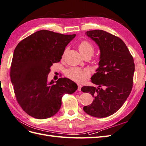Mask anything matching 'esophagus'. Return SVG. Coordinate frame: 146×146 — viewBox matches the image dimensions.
<instances>
[{
  "instance_id": "esophagus-1",
  "label": "esophagus",
  "mask_w": 146,
  "mask_h": 146,
  "mask_svg": "<svg viewBox=\"0 0 146 146\" xmlns=\"http://www.w3.org/2000/svg\"><path fill=\"white\" fill-rule=\"evenodd\" d=\"M78 91H81V85H80V84H78Z\"/></svg>"
}]
</instances>
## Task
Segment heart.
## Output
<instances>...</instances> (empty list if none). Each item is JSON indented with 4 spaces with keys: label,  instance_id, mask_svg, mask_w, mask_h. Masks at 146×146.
I'll return each mask as SVG.
<instances>
[{
    "label": "heart",
    "instance_id": "obj_1",
    "mask_svg": "<svg viewBox=\"0 0 146 146\" xmlns=\"http://www.w3.org/2000/svg\"><path fill=\"white\" fill-rule=\"evenodd\" d=\"M78 49L83 57L86 56H90L91 57L94 52L93 45L89 41L86 40L81 41L78 46ZM65 74L71 80L78 83H81L89 77L90 72L89 70L86 69L73 67L66 70Z\"/></svg>",
    "mask_w": 146,
    "mask_h": 146
}]
</instances>
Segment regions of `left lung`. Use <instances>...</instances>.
I'll return each instance as SVG.
<instances>
[{
	"mask_svg": "<svg viewBox=\"0 0 146 146\" xmlns=\"http://www.w3.org/2000/svg\"><path fill=\"white\" fill-rule=\"evenodd\" d=\"M86 34L100 50L99 67L91 78L98 85L83 86L81 91L94 98L83 110L95 117H108L117 111L130 95L135 72L134 60L126 44L119 37L102 30L89 31Z\"/></svg>",
	"mask_w": 146,
	"mask_h": 146,
	"instance_id": "obj_1",
	"label": "left lung"
}]
</instances>
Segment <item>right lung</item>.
<instances>
[{"label":"right lung","mask_w":146,"mask_h":146,"mask_svg":"<svg viewBox=\"0 0 146 146\" xmlns=\"http://www.w3.org/2000/svg\"><path fill=\"white\" fill-rule=\"evenodd\" d=\"M75 36L41 30L16 46L10 78L16 100L28 115L38 119L52 117L60 110L63 95L77 90V84L68 78L48 81L50 67L60 62L66 45Z\"/></svg>","instance_id":"obj_1"}]
</instances>
